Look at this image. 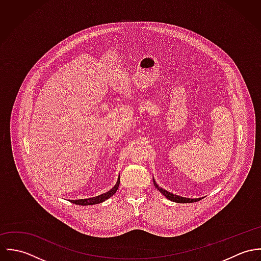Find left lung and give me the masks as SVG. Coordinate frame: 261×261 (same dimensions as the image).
<instances>
[{
    "label": "left lung",
    "mask_w": 261,
    "mask_h": 261,
    "mask_svg": "<svg viewBox=\"0 0 261 261\" xmlns=\"http://www.w3.org/2000/svg\"><path fill=\"white\" fill-rule=\"evenodd\" d=\"M152 181H153V185H154V187H155L167 199H169V200H171V201H173V202H176V203H193V202H198V201H200L201 199H203V198L190 199V198H184V197H181V196H178V195H174L173 193L168 192V191H166V190H164V189H162V188H160V187L158 186V184L155 183L154 179H152Z\"/></svg>",
    "instance_id": "8db88e82"
}]
</instances>
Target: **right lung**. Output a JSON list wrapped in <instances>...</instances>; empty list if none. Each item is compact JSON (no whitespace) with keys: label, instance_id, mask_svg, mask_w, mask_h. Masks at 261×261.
Listing matches in <instances>:
<instances>
[{"label":"right lung","instance_id":"obj_1","mask_svg":"<svg viewBox=\"0 0 261 261\" xmlns=\"http://www.w3.org/2000/svg\"><path fill=\"white\" fill-rule=\"evenodd\" d=\"M119 181L120 179L118 178L117 182L115 183V185L112 187V190L105 193V194H101L99 196H96V197H93V198H88V199H79V200H70L71 203L76 204V205H81V206H87V205H94V204H98V203H102L105 202L106 200L110 199L112 197V195L116 192V190L118 189L119 186Z\"/></svg>","mask_w":261,"mask_h":261}]
</instances>
